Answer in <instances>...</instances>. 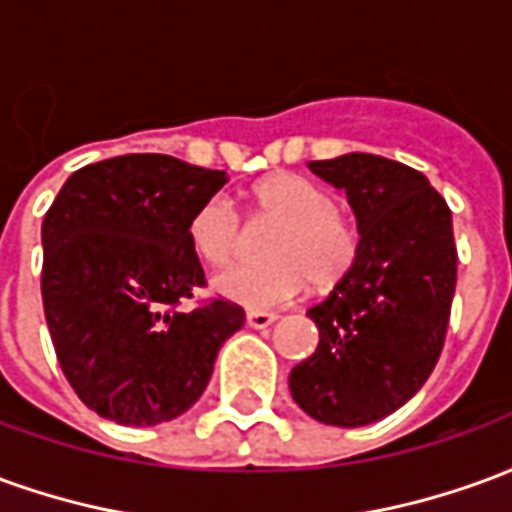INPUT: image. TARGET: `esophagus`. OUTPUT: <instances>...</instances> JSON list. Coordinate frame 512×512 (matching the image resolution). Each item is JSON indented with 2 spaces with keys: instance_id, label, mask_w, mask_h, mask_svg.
Masks as SVG:
<instances>
[{
  "instance_id": "34e87169",
  "label": "esophagus",
  "mask_w": 512,
  "mask_h": 512,
  "mask_svg": "<svg viewBox=\"0 0 512 512\" xmlns=\"http://www.w3.org/2000/svg\"><path fill=\"white\" fill-rule=\"evenodd\" d=\"M274 321H277V315H274V312H263V310L246 312V323H249V326H255V329H266V326H271Z\"/></svg>"
}]
</instances>
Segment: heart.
Masks as SVG:
<instances>
[{
    "mask_svg": "<svg viewBox=\"0 0 512 512\" xmlns=\"http://www.w3.org/2000/svg\"><path fill=\"white\" fill-rule=\"evenodd\" d=\"M257 219L279 222L268 238L266 263H241L213 279L216 290L244 307L266 310L315 290L340 285L362 252V230L318 180L274 172L249 189ZM191 244L211 266H227L244 249V222L227 197H208L189 222Z\"/></svg>",
    "mask_w": 512,
    "mask_h": 512,
    "instance_id": "heart-1",
    "label": "heart"
}]
</instances>
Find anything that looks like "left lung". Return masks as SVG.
<instances>
[{
  "label": "left lung",
  "instance_id": "8db88e82",
  "mask_svg": "<svg viewBox=\"0 0 512 512\" xmlns=\"http://www.w3.org/2000/svg\"><path fill=\"white\" fill-rule=\"evenodd\" d=\"M310 169L345 189L362 252L307 310L321 340L290 370V392L312 419L359 428L417 395L439 362L458 279L452 213L428 178L400 161L348 153Z\"/></svg>",
  "mask_w": 512,
  "mask_h": 512
}]
</instances>
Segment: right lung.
<instances>
[{"label": "right lung", "instance_id": "right-lung-1", "mask_svg": "<svg viewBox=\"0 0 512 512\" xmlns=\"http://www.w3.org/2000/svg\"><path fill=\"white\" fill-rule=\"evenodd\" d=\"M224 183L219 169L131 153L73 172L51 202L43 312L62 373L98 417L136 428L180 417L244 326L235 301L194 299L208 282L189 222Z\"/></svg>", "mask_w": 512, "mask_h": 512}]
</instances>
